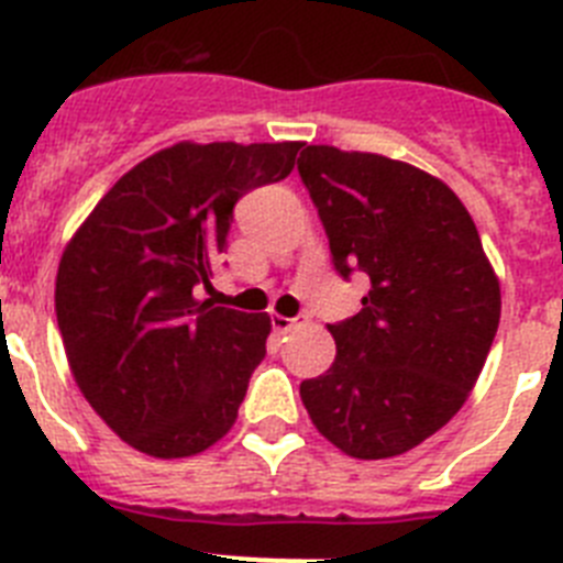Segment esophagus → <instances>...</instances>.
I'll return each instance as SVG.
<instances>
[{
  "label": "esophagus",
  "mask_w": 563,
  "mask_h": 563,
  "mask_svg": "<svg viewBox=\"0 0 563 563\" xmlns=\"http://www.w3.org/2000/svg\"><path fill=\"white\" fill-rule=\"evenodd\" d=\"M273 330L276 332H290L292 327L298 324V318H287V316H282V312H273Z\"/></svg>",
  "instance_id": "obj_1"
}]
</instances>
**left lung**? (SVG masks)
<instances>
[{
  "instance_id": "1",
  "label": "left lung",
  "mask_w": 563,
  "mask_h": 563,
  "mask_svg": "<svg viewBox=\"0 0 563 563\" xmlns=\"http://www.w3.org/2000/svg\"><path fill=\"white\" fill-rule=\"evenodd\" d=\"M298 174L335 271L372 282L361 312L330 324L335 363L301 383L305 409L355 460L406 454L474 389L499 327V278L467 208L434 174L335 146H307Z\"/></svg>"
}]
</instances>
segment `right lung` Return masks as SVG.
I'll return each instance as SVG.
<instances>
[{"instance_id": "1", "label": "right lung", "mask_w": 563, "mask_h": 563, "mask_svg": "<svg viewBox=\"0 0 563 563\" xmlns=\"http://www.w3.org/2000/svg\"><path fill=\"white\" fill-rule=\"evenodd\" d=\"M305 143H174L126 172L67 242L56 318L69 372L114 434L183 460L231 431L265 357L267 312L200 301L242 194L285 180Z\"/></svg>"}]
</instances>
